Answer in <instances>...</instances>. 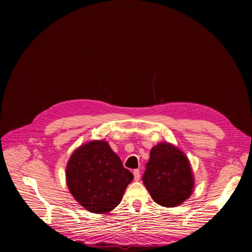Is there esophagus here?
Listing matches in <instances>:
<instances>
[{"label": "esophagus", "mask_w": 252, "mask_h": 252, "mask_svg": "<svg viewBox=\"0 0 252 252\" xmlns=\"http://www.w3.org/2000/svg\"><path fill=\"white\" fill-rule=\"evenodd\" d=\"M133 175H134V180H135V181L140 180V179H141V172H140V170L136 169V170L133 171Z\"/></svg>", "instance_id": "1"}]
</instances>
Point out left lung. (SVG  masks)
Returning a JSON list of instances; mask_svg holds the SVG:
<instances>
[{
	"mask_svg": "<svg viewBox=\"0 0 252 252\" xmlns=\"http://www.w3.org/2000/svg\"><path fill=\"white\" fill-rule=\"evenodd\" d=\"M143 183L158 205L169 208L181 205L194 189L189 159L172 144H158L151 151Z\"/></svg>",
	"mask_w": 252,
	"mask_h": 252,
	"instance_id": "obj_1",
	"label": "left lung"
}]
</instances>
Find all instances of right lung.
<instances>
[{"mask_svg": "<svg viewBox=\"0 0 252 252\" xmlns=\"http://www.w3.org/2000/svg\"><path fill=\"white\" fill-rule=\"evenodd\" d=\"M68 189L80 205L98 215L119 205L133 174L105 141H92L74 151L66 168Z\"/></svg>", "mask_w": 252, "mask_h": 252, "instance_id": "add662e5", "label": "right lung"}]
</instances>
